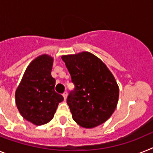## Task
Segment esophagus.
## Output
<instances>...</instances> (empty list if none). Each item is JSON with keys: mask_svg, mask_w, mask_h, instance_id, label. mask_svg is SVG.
Listing matches in <instances>:
<instances>
[{"mask_svg": "<svg viewBox=\"0 0 153 153\" xmlns=\"http://www.w3.org/2000/svg\"><path fill=\"white\" fill-rule=\"evenodd\" d=\"M62 95H63L64 99H67V95H68V92H67V91H65V92H64L63 94H62Z\"/></svg>", "mask_w": 153, "mask_h": 153, "instance_id": "34e87169", "label": "esophagus"}]
</instances>
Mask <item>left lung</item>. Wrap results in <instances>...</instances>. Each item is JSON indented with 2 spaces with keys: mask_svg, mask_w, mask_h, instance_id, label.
Returning <instances> with one entry per match:
<instances>
[{
  "mask_svg": "<svg viewBox=\"0 0 153 153\" xmlns=\"http://www.w3.org/2000/svg\"><path fill=\"white\" fill-rule=\"evenodd\" d=\"M62 58L75 85L67 98L74 121L87 128L104 123L119 100V86L113 75L98 57L88 51Z\"/></svg>",
  "mask_w": 153,
  "mask_h": 153,
  "instance_id": "obj_1",
  "label": "left lung"
}]
</instances>
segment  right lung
I'll use <instances>...</instances> for the list:
<instances>
[{"mask_svg": "<svg viewBox=\"0 0 153 153\" xmlns=\"http://www.w3.org/2000/svg\"><path fill=\"white\" fill-rule=\"evenodd\" d=\"M53 58L42 54L30 62L15 92L16 105L24 119L36 126L51 120L62 95L54 91L55 79L51 76Z\"/></svg>", "mask_w": 153, "mask_h": 153, "instance_id": "add662e5", "label": "right lung"}]
</instances>
